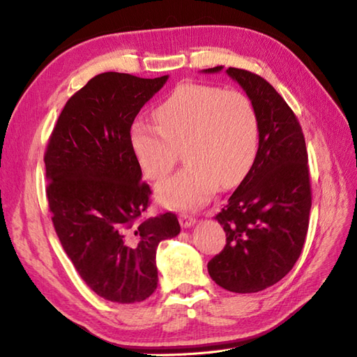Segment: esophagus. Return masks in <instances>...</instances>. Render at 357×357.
Here are the masks:
<instances>
[{
    "label": "esophagus",
    "instance_id": "obj_1",
    "mask_svg": "<svg viewBox=\"0 0 357 357\" xmlns=\"http://www.w3.org/2000/svg\"><path fill=\"white\" fill-rule=\"evenodd\" d=\"M179 222H181V227L190 228V227H193V225H195V223H196V219H195L193 216H190V214L182 213V214H179Z\"/></svg>",
    "mask_w": 357,
    "mask_h": 357
}]
</instances>
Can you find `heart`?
<instances>
[{
	"mask_svg": "<svg viewBox=\"0 0 357 357\" xmlns=\"http://www.w3.org/2000/svg\"><path fill=\"white\" fill-rule=\"evenodd\" d=\"M158 126L137 121L130 146L141 172L160 181L175 167L178 151L188 162L156 187L169 208H196L220 187H233L251 170L259 152V119L238 91L188 84L156 107Z\"/></svg>",
	"mask_w": 357,
	"mask_h": 357,
	"instance_id": "heart-1",
	"label": "heart"
}]
</instances>
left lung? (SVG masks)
I'll use <instances>...</instances> for the list:
<instances>
[{
	"instance_id": "1",
	"label": "left lung",
	"mask_w": 357,
	"mask_h": 357,
	"mask_svg": "<svg viewBox=\"0 0 357 357\" xmlns=\"http://www.w3.org/2000/svg\"><path fill=\"white\" fill-rule=\"evenodd\" d=\"M227 73L257 112L259 152L216 214L227 245L208 261V273L229 292L254 294L278 283L303 251L312 206L307 149L296 115L269 82L242 68Z\"/></svg>"
}]
</instances>
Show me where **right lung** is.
I'll return each instance as SVG.
<instances>
[{"label": "right lung", "instance_id": "right-lung-1", "mask_svg": "<svg viewBox=\"0 0 357 357\" xmlns=\"http://www.w3.org/2000/svg\"><path fill=\"white\" fill-rule=\"evenodd\" d=\"M167 77L98 74L66 102L45 149L56 234L82 280L112 303L155 292L156 248L181 231L173 213L144 218L152 190L130 146L137 114Z\"/></svg>", "mask_w": 357, "mask_h": 357}]
</instances>
